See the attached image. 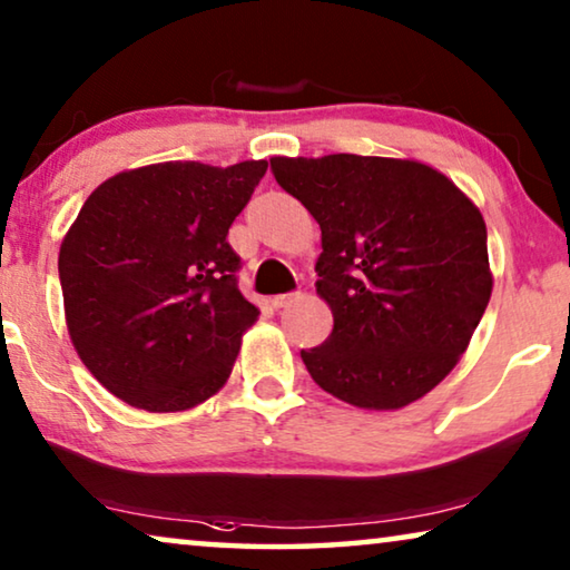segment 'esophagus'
<instances>
[{"instance_id": "34e87169", "label": "esophagus", "mask_w": 570, "mask_h": 570, "mask_svg": "<svg viewBox=\"0 0 570 570\" xmlns=\"http://www.w3.org/2000/svg\"><path fill=\"white\" fill-rule=\"evenodd\" d=\"M292 299H294V294H276V296H271L268 302H271V307H274V309H282Z\"/></svg>"}]
</instances>
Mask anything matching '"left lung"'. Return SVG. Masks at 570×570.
Returning a JSON list of instances; mask_svg holds the SVG:
<instances>
[{
	"label": "left lung",
	"mask_w": 570,
	"mask_h": 570,
	"mask_svg": "<svg viewBox=\"0 0 570 570\" xmlns=\"http://www.w3.org/2000/svg\"><path fill=\"white\" fill-rule=\"evenodd\" d=\"M278 186L323 232L317 294L333 312L302 351L320 387L364 411H397L468 351L493 292L480 208L419 159L271 157Z\"/></svg>",
	"instance_id": "left-lung-1"
}]
</instances>
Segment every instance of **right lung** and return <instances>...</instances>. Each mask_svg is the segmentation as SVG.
<instances>
[{"instance_id": "add662e5", "label": "right lung", "mask_w": 570, "mask_h": 570, "mask_svg": "<svg viewBox=\"0 0 570 570\" xmlns=\"http://www.w3.org/2000/svg\"><path fill=\"white\" fill-rule=\"evenodd\" d=\"M266 159L159 163L100 183L59 250L67 331L108 392L149 413L188 411L229 380L258 307L227 243Z\"/></svg>"}]
</instances>
